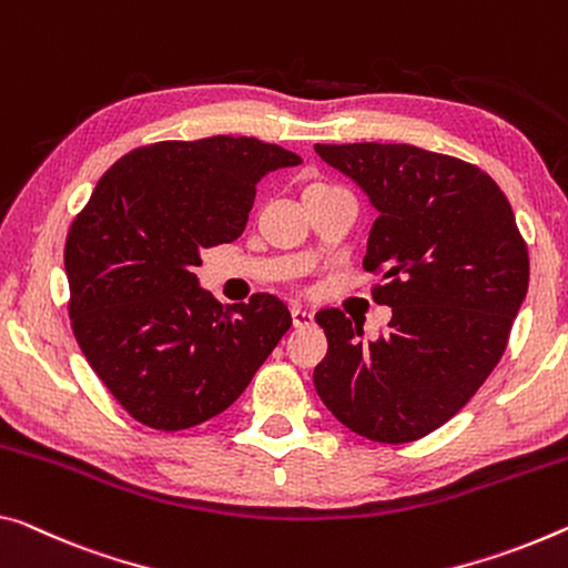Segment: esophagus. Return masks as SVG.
Returning a JSON list of instances; mask_svg holds the SVG:
<instances>
[{
    "label": "esophagus",
    "instance_id": "1",
    "mask_svg": "<svg viewBox=\"0 0 568 568\" xmlns=\"http://www.w3.org/2000/svg\"><path fill=\"white\" fill-rule=\"evenodd\" d=\"M292 322H294V327H310L312 322H314V314L310 312V310H302V307H292Z\"/></svg>",
    "mask_w": 568,
    "mask_h": 568
}]
</instances>
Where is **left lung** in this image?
<instances>
[{
  "instance_id": "left-lung-1",
  "label": "left lung",
  "mask_w": 568,
  "mask_h": 568,
  "mask_svg": "<svg viewBox=\"0 0 568 568\" xmlns=\"http://www.w3.org/2000/svg\"><path fill=\"white\" fill-rule=\"evenodd\" d=\"M365 190L375 217L363 268L388 333L363 337L339 310L317 312L327 355L314 388L347 429L406 444L473 398L508 347L528 292V246L508 197L477 164L412 144H314Z\"/></svg>"
}]
</instances>
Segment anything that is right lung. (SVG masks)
Segmentation results:
<instances>
[{
	"label": "right lung",
	"mask_w": 568,
	"mask_h": 568,
	"mask_svg": "<svg viewBox=\"0 0 568 568\" xmlns=\"http://www.w3.org/2000/svg\"><path fill=\"white\" fill-rule=\"evenodd\" d=\"M302 160L256 136L136 146L68 231L73 335L139 424L180 432L225 412L292 327L274 294L217 304L200 251L239 239L266 172Z\"/></svg>",
	"instance_id": "add662e5"
}]
</instances>
